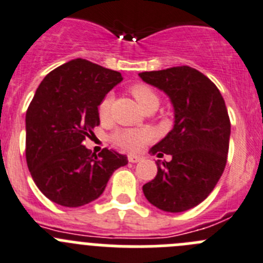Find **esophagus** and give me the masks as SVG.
Returning a JSON list of instances; mask_svg holds the SVG:
<instances>
[{
  "mask_svg": "<svg viewBox=\"0 0 263 263\" xmlns=\"http://www.w3.org/2000/svg\"><path fill=\"white\" fill-rule=\"evenodd\" d=\"M140 159H141V157L139 156H132V154H129L128 156V162H131V163H136V162H139Z\"/></svg>",
  "mask_w": 263,
  "mask_h": 263,
  "instance_id": "esophagus-1",
  "label": "esophagus"
}]
</instances>
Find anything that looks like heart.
Masks as SVG:
<instances>
[{"label":"heart","mask_w":263,"mask_h":263,"mask_svg":"<svg viewBox=\"0 0 263 263\" xmlns=\"http://www.w3.org/2000/svg\"><path fill=\"white\" fill-rule=\"evenodd\" d=\"M129 92L134 96L140 107L145 110L154 109L156 110L159 105V96L151 85L148 84H134L129 88ZM112 96L107 95L102 98V101L98 105V117L102 122L109 120L111 114ZM151 132L145 129H134V128H123L118 129L111 135V141L117 146L122 148L127 152H139L151 141Z\"/></svg>","instance_id":"b5f03b06"}]
</instances>
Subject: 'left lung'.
I'll list each match as a JSON object with an SVG mask.
<instances>
[{"mask_svg":"<svg viewBox=\"0 0 263 263\" xmlns=\"http://www.w3.org/2000/svg\"><path fill=\"white\" fill-rule=\"evenodd\" d=\"M139 76L163 90L175 110L174 128L151 149L173 159L156 162L158 171L143 185L144 195L163 212H185L212 193L224 171L231 134L224 100L208 76L190 66Z\"/></svg>","mask_w":263,"mask_h":263,"instance_id":"8db88e82","label":"left lung"}]
</instances>
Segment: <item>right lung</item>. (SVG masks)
I'll return each instance as SVG.
<instances>
[{
    "instance_id": "add662e5",
    "label": "right lung",
    "mask_w": 263,
    "mask_h": 263,
    "mask_svg": "<svg viewBox=\"0 0 263 263\" xmlns=\"http://www.w3.org/2000/svg\"><path fill=\"white\" fill-rule=\"evenodd\" d=\"M118 71L87 60H72L44 78L26 114V159L44 196L66 208L92 202L127 157L83 145L100 124L98 105L122 82Z\"/></svg>"
}]
</instances>
